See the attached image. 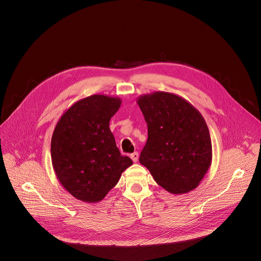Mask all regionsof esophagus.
<instances>
[{"label":"esophagus","mask_w":261,"mask_h":261,"mask_svg":"<svg viewBox=\"0 0 261 261\" xmlns=\"http://www.w3.org/2000/svg\"><path fill=\"white\" fill-rule=\"evenodd\" d=\"M130 159L133 160V162H134V163L138 162V160H139V152H138V151L133 152V153L130 154Z\"/></svg>","instance_id":"esophagus-1"}]
</instances>
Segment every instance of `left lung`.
Wrapping results in <instances>:
<instances>
[{
  "label": "left lung",
  "instance_id": "1",
  "mask_svg": "<svg viewBox=\"0 0 261 261\" xmlns=\"http://www.w3.org/2000/svg\"><path fill=\"white\" fill-rule=\"evenodd\" d=\"M148 124L140 163L172 194L197 188L212 162L210 133L202 114L183 97L165 91L137 99Z\"/></svg>",
  "mask_w": 261,
  "mask_h": 261
}]
</instances>
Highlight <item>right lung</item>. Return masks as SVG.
Returning a JSON list of instances; mask_svg holds the SVG:
<instances>
[{
    "label": "right lung",
    "mask_w": 261,
    "mask_h": 261,
    "mask_svg": "<svg viewBox=\"0 0 261 261\" xmlns=\"http://www.w3.org/2000/svg\"><path fill=\"white\" fill-rule=\"evenodd\" d=\"M118 97L93 94L76 101L58 120L51 140L54 172L62 187L86 203L101 201L133 161L121 155L110 120Z\"/></svg>",
    "instance_id": "add662e5"
}]
</instances>
